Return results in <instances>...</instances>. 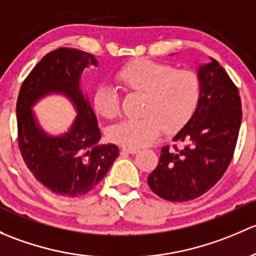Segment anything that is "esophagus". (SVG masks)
<instances>
[{
  "label": "esophagus",
  "mask_w": 256,
  "mask_h": 256,
  "mask_svg": "<svg viewBox=\"0 0 256 256\" xmlns=\"http://www.w3.org/2000/svg\"><path fill=\"white\" fill-rule=\"evenodd\" d=\"M139 150L134 149V148H128V146H123L122 148V152H127V154H136Z\"/></svg>",
  "instance_id": "34e87169"
}]
</instances>
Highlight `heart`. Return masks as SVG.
<instances>
[{
  "instance_id": "obj_1",
  "label": "heart",
  "mask_w": 256,
  "mask_h": 256,
  "mask_svg": "<svg viewBox=\"0 0 256 256\" xmlns=\"http://www.w3.org/2000/svg\"><path fill=\"white\" fill-rule=\"evenodd\" d=\"M114 80L127 94H143L139 110L143 117L122 120L108 130L110 140L123 146H149L162 129L168 134L176 133L192 120L201 101L198 75L166 62L134 59L117 71ZM92 104L97 114L106 120L120 113V94L110 86H100Z\"/></svg>"
}]
</instances>
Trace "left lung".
Segmentation results:
<instances>
[{"instance_id": "8db88e82", "label": "left lung", "mask_w": 256, "mask_h": 256, "mask_svg": "<svg viewBox=\"0 0 256 256\" xmlns=\"http://www.w3.org/2000/svg\"><path fill=\"white\" fill-rule=\"evenodd\" d=\"M210 60L198 70V108L174 136L176 144L162 148L159 164L148 176L152 191L166 201L187 202L206 194L233 159L242 123L240 96L220 62Z\"/></svg>"}]
</instances>
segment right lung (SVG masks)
<instances>
[{
  "label": "right lung",
  "instance_id": "1",
  "mask_svg": "<svg viewBox=\"0 0 256 256\" xmlns=\"http://www.w3.org/2000/svg\"><path fill=\"white\" fill-rule=\"evenodd\" d=\"M88 65L96 66V59L82 50L50 52L28 74L18 94L16 112L20 154L34 178L60 196L88 194L120 154L114 144H98L101 130L96 116L78 88L81 72ZM54 90L66 93L79 114L70 133L56 138L36 127L30 110L36 99Z\"/></svg>",
  "mask_w": 256,
  "mask_h": 256
}]
</instances>
